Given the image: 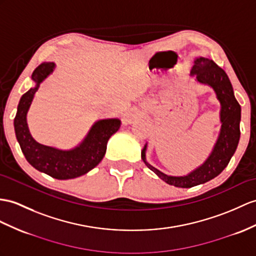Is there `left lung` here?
<instances>
[{"instance_id": "8db88e82", "label": "left lung", "mask_w": 256, "mask_h": 256, "mask_svg": "<svg viewBox=\"0 0 256 256\" xmlns=\"http://www.w3.org/2000/svg\"><path fill=\"white\" fill-rule=\"evenodd\" d=\"M191 74H194L198 82L210 86L216 92L217 98L222 104L220 120L222 124L220 134L218 136L215 148L210 158L201 167L189 174L188 176L172 177L165 175L148 163L146 160V146L143 148L141 152V158L150 170L168 184L180 186V188H191V186L206 182L220 175L225 170L230 158L236 152L240 139L241 106L234 98L232 86L226 72L218 66L214 60L200 58L194 60Z\"/></svg>"}]
</instances>
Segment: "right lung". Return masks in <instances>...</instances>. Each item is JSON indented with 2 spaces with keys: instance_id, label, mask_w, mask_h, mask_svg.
I'll use <instances>...</instances> for the list:
<instances>
[{
  "instance_id": "1",
  "label": "right lung",
  "mask_w": 256,
  "mask_h": 256,
  "mask_svg": "<svg viewBox=\"0 0 256 256\" xmlns=\"http://www.w3.org/2000/svg\"><path fill=\"white\" fill-rule=\"evenodd\" d=\"M54 63L46 62L36 68L32 79L36 86L22 96L14 120L17 141L30 165L53 178L72 179L90 172L104 158L108 141L120 127V120H103L93 124L90 132L79 146L70 151L42 146L31 136L26 115L39 84L53 72Z\"/></svg>"
}]
</instances>
